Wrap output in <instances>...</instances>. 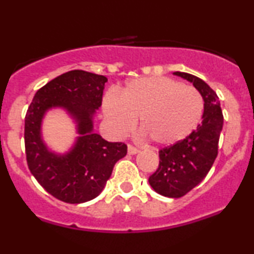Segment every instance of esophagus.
I'll return each mask as SVG.
<instances>
[{
  "label": "esophagus",
  "mask_w": 254,
  "mask_h": 254,
  "mask_svg": "<svg viewBox=\"0 0 254 254\" xmlns=\"http://www.w3.org/2000/svg\"><path fill=\"white\" fill-rule=\"evenodd\" d=\"M127 153H129L130 155H133V154L138 153V149H137L136 147H133L132 144H127Z\"/></svg>",
  "instance_id": "1"
}]
</instances>
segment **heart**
Segmentation results:
<instances>
[{
	"instance_id": "b5f03b06",
	"label": "heart",
	"mask_w": 254,
	"mask_h": 254,
	"mask_svg": "<svg viewBox=\"0 0 254 254\" xmlns=\"http://www.w3.org/2000/svg\"><path fill=\"white\" fill-rule=\"evenodd\" d=\"M104 111L118 135L130 132L139 118V130L154 143L171 145L185 139L198 127L204 99L190 84L168 77H144L130 81L119 95H107Z\"/></svg>"
}]
</instances>
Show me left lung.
Returning <instances> with one entry per match:
<instances>
[{
  "label": "left lung",
  "instance_id": "1",
  "mask_svg": "<svg viewBox=\"0 0 254 254\" xmlns=\"http://www.w3.org/2000/svg\"><path fill=\"white\" fill-rule=\"evenodd\" d=\"M174 75L190 81L200 92L204 99L203 121L185 139L159 150V167L149 177V184L162 196L179 198L196 188L214 165L223 115L217 94L203 80L188 72L176 71Z\"/></svg>",
  "mask_w": 254,
  "mask_h": 254
}]
</instances>
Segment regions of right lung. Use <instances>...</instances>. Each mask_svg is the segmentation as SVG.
I'll return each mask as SVG.
<instances>
[{"instance_id":"obj_1","label":"right lung","mask_w":254,"mask_h":254,"mask_svg":"<svg viewBox=\"0 0 254 254\" xmlns=\"http://www.w3.org/2000/svg\"><path fill=\"white\" fill-rule=\"evenodd\" d=\"M107 78L83 70L55 77L38 89L25 117L27 166L37 182L62 202L78 204L98 197L112 174L116 162L127 155L123 142H107L93 132L92 117L103 103ZM64 107L79 123L74 149L64 157L50 153L40 138V124L50 107Z\"/></svg>"}]
</instances>
